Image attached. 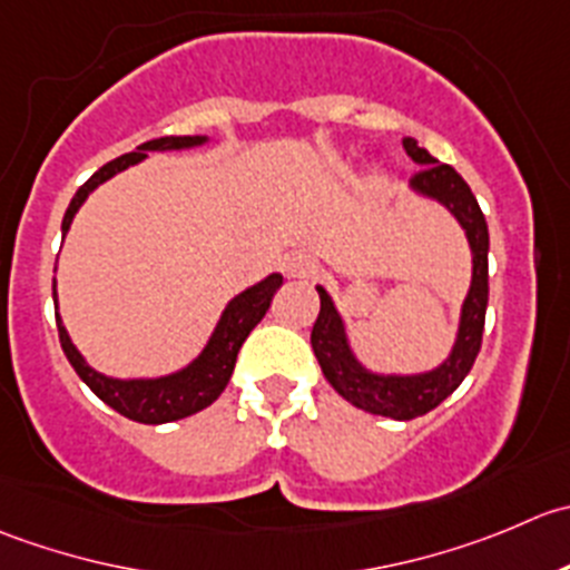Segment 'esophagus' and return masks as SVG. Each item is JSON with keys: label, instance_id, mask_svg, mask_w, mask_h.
I'll use <instances>...</instances> for the list:
<instances>
[{"label": "esophagus", "instance_id": "esophagus-1", "mask_svg": "<svg viewBox=\"0 0 570 570\" xmlns=\"http://www.w3.org/2000/svg\"><path fill=\"white\" fill-rule=\"evenodd\" d=\"M283 272L287 277H309L315 272V261L304 252H291L283 261Z\"/></svg>", "mask_w": 570, "mask_h": 570}]
</instances>
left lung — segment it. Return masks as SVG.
Segmentation results:
<instances>
[{
    "label": "left lung",
    "instance_id": "8db88e82",
    "mask_svg": "<svg viewBox=\"0 0 570 570\" xmlns=\"http://www.w3.org/2000/svg\"><path fill=\"white\" fill-rule=\"evenodd\" d=\"M404 151L421 171L410 179V190L421 199L438 202L446 207L458 224L463 227L465 240L471 249V285L463 298L454 335L452 352L435 368L415 371V374H387L374 371L354 354L348 341L346 321L337 309L335 298L326 293L324 285H315L321 298L318 318L313 324V352L318 357L326 382L354 407L371 415H385L393 421H410L430 413L446 396H452L460 382L469 376L474 365L479 346H482L484 309H488V224L479 210L476 196L471 194L469 183L446 163L435 160L426 149H421L415 138H402Z\"/></svg>",
    "mask_w": 570,
    "mask_h": 570
}]
</instances>
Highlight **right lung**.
I'll list each match as a JSON object with an SVG mask.
<instances>
[{"label":"right lung","mask_w":570,"mask_h":570,"mask_svg":"<svg viewBox=\"0 0 570 570\" xmlns=\"http://www.w3.org/2000/svg\"><path fill=\"white\" fill-rule=\"evenodd\" d=\"M210 144L207 135H166V138H155L140 144L138 149L129 151V155L116 157L107 166H101L99 171L82 185L80 190L71 199L69 210L63 216V238L71 229L77 210L86 205L88 196L94 194L99 185H105L107 179L121 174L124 168L138 166L149 157V151H185L196 149V146ZM58 268V266H55ZM283 285V274H268L261 283L249 285L246 291H240L238 296H233L227 302V307L222 309V318L213 326L210 337L202 346V352L190 360L183 368L171 371V374L163 376H107L101 371H96L86 357H82L80 348L71 341L69 330H66L63 318H60L58 307V283L52 285L55 296V318H58V332H60V346H63L66 357L75 365V371L80 374V380L116 413L127 415V419L138 421V424H168V421L188 419V415L199 413V410L210 407L222 391L227 387L229 376L235 371V360H238L240 346L249 337V332L255 330L263 321L266 309L272 307L274 293Z\"/></svg>","instance_id":"1"}]
</instances>
